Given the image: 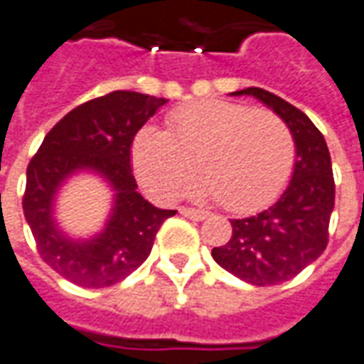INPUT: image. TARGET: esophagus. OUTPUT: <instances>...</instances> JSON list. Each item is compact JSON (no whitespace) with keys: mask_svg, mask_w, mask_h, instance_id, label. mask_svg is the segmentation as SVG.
Here are the masks:
<instances>
[{"mask_svg":"<svg viewBox=\"0 0 364 364\" xmlns=\"http://www.w3.org/2000/svg\"><path fill=\"white\" fill-rule=\"evenodd\" d=\"M180 214L186 215L190 220H196V222H202V220H206L208 214L206 212H202V210H194V208H180Z\"/></svg>","mask_w":364,"mask_h":364,"instance_id":"1","label":"esophagus"}]
</instances>
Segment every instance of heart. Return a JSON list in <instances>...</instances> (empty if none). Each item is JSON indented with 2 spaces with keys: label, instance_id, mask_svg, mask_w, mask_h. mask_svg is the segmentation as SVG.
I'll list each match as a JSON object with an SVG mask.
<instances>
[{
  "label": "heart",
  "instance_id": "1",
  "mask_svg": "<svg viewBox=\"0 0 364 364\" xmlns=\"http://www.w3.org/2000/svg\"><path fill=\"white\" fill-rule=\"evenodd\" d=\"M140 184L172 198L194 172L190 196L214 198L234 214L272 204L295 166V140L279 117L232 101H200L168 117V130L146 124L132 140Z\"/></svg>",
  "mask_w": 364,
  "mask_h": 364
}]
</instances>
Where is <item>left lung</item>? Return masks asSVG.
Listing matches in <instances>:
<instances>
[{"instance_id":"8db88e82","label":"left lung","mask_w":364,"mask_h":364,"mask_svg":"<svg viewBox=\"0 0 364 364\" xmlns=\"http://www.w3.org/2000/svg\"><path fill=\"white\" fill-rule=\"evenodd\" d=\"M232 95L255 97L287 124L295 140V166L277 202L259 214L232 220L230 242L214 247L212 257L242 282L277 285L303 272L327 247L335 206L329 149L311 119L282 97L257 87Z\"/></svg>"}]
</instances>
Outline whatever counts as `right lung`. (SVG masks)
<instances>
[{"label": "right lung", "mask_w": 364, "mask_h": 364, "mask_svg": "<svg viewBox=\"0 0 364 364\" xmlns=\"http://www.w3.org/2000/svg\"><path fill=\"white\" fill-rule=\"evenodd\" d=\"M166 99L114 91L67 112L27 166L23 214L43 262L75 285L101 289L122 282L150 255L160 225L176 210H160L140 196L132 176L134 134ZM79 171L101 176L113 192L105 228L71 238L54 220L60 186Z\"/></svg>", "instance_id": "1"}]
</instances>
